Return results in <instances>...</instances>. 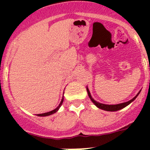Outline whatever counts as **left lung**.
Here are the masks:
<instances>
[{"label":"left lung","instance_id":"obj_1","mask_svg":"<svg viewBox=\"0 0 150 150\" xmlns=\"http://www.w3.org/2000/svg\"><path fill=\"white\" fill-rule=\"evenodd\" d=\"M86 90H87V92H88V97H89V98L91 99V101L93 102L94 104H95L97 107H98V108H100V109L104 110H106V111H117V110H120L122 109V108L125 107L126 106H128L129 104H131V103H132V102L133 101V100H134V99L136 98L137 96H138V95L140 94V91H139L138 93H137V95H136V96H135L134 98H132V100H128V101L125 102V103H122V104H115V105L114 104H113V105H108V104H101V103L97 102L96 100H94V99L92 98V97H91V94H90V91H89V90H88V88H86Z\"/></svg>","mask_w":150,"mask_h":150}]
</instances>
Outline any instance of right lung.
<instances>
[{
  "label": "right lung",
  "instance_id": "obj_1",
  "mask_svg": "<svg viewBox=\"0 0 150 150\" xmlns=\"http://www.w3.org/2000/svg\"><path fill=\"white\" fill-rule=\"evenodd\" d=\"M63 100H64V97L62 98V100H61V103L59 104V107H56L55 110H52V111H50V112H45V113H41V114H38V116H50V115H52V114H53V113H55V112H56L57 111L59 110V108H60V107L62 106V103H63Z\"/></svg>",
  "mask_w": 150,
  "mask_h": 150
}]
</instances>
